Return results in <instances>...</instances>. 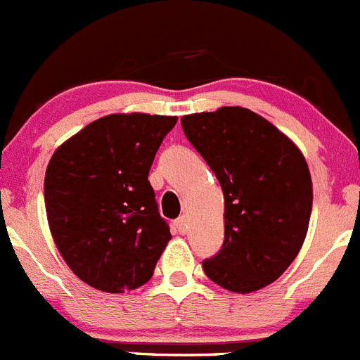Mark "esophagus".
<instances>
[{"label": "esophagus", "mask_w": 360, "mask_h": 360, "mask_svg": "<svg viewBox=\"0 0 360 360\" xmlns=\"http://www.w3.org/2000/svg\"><path fill=\"white\" fill-rule=\"evenodd\" d=\"M174 226H176V229L180 231V233H187V219L186 217H178L176 221H174Z\"/></svg>", "instance_id": "1"}]
</instances>
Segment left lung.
Returning <instances> with one entry per match:
<instances>
[{"label": "left lung", "instance_id": "1", "mask_svg": "<svg viewBox=\"0 0 360 360\" xmlns=\"http://www.w3.org/2000/svg\"><path fill=\"white\" fill-rule=\"evenodd\" d=\"M182 129L224 194V244L205 259V274L235 293L265 288L306 238L313 207L306 159L277 127L238 105L182 116Z\"/></svg>", "mask_w": 360, "mask_h": 360}]
</instances>
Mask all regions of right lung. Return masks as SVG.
Listing matches in <instances>:
<instances>
[{
	"label": "right lung",
	"mask_w": 360,
	"mask_h": 360,
	"mask_svg": "<svg viewBox=\"0 0 360 360\" xmlns=\"http://www.w3.org/2000/svg\"><path fill=\"white\" fill-rule=\"evenodd\" d=\"M174 123L176 116L109 115L51 157L44 180L51 235L91 288L123 293L153 276L171 233L148 173Z\"/></svg>",
	"instance_id": "1"
}]
</instances>
